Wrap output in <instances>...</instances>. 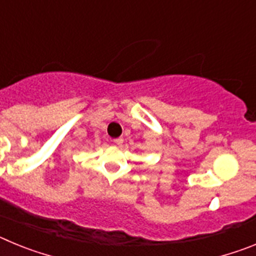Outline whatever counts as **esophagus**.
Returning <instances> with one entry per match:
<instances>
[{
    "label": "esophagus",
    "instance_id": "1",
    "mask_svg": "<svg viewBox=\"0 0 256 256\" xmlns=\"http://www.w3.org/2000/svg\"><path fill=\"white\" fill-rule=\"evenodd\" d=\"M112 142H114L115 144H118V146H120V144H123V138H122V137H119V138H115Z\"/></svg>",
    "mask_w": 256,
    "mask_h": 256
}]
</instances>
